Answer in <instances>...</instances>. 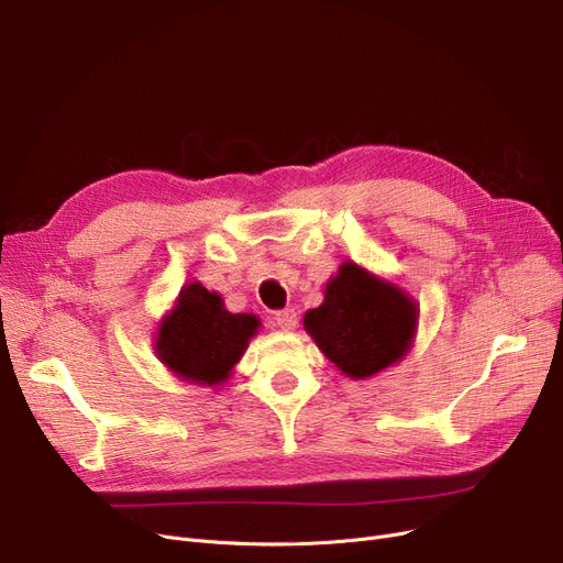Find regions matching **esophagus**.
Returning <instances> with one entry per match:
<instances>
[{
  "instance_id": "obj_1",
  "label": "esophagus",
  "mask_w": 563,
  "mask_h": 563,
  "mask_svg": "<svg viewBox=\"0 0 563 563\" xmlns=\"http://www.w3.org/2000/svg\"><path fill=\"white\" fill-rule=\"evenodd\" d=\"M274 319H276V327L283 329V331H294V329H297V323H299L297 312H294V308H285V310L276 312Z\"/></svg>"
}]
</instances>
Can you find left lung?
<instances>
[{
	"label": "left lung",
	"instance_id": "left-lung-1",
	"mask_svg": "<svg viewBox=\"0 0 563 563\" xmlns=\"http://www.w3.org/2000/svg\"><path fill=\"white\" fill-rule=\"evenodd\" d=\"M418 306L404 289L344 262L327 283L323 303L303 327L319 351L349 378H369L399 363L418 329Z\"/></svg>",
	"mask_w": 563,
	"mask_h": 563
}]
</instances>
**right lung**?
<instances>
[{
  "mask_svg": "<svg viewBox=\"0 0 563 563\" xmlns=\"http://www.w3.org/2000/svg\"><path fill=\"white\" fill-rule=\"evenodd\" d=\"M257 329L255 314H232L217 291L189 283L162 319L155 351L183 380L212 388L228 380Z\"/></svg>",
  "mask_w": 563,
  "mask_h": 563,
  "instance_id": "right-lung-1",
  "label": "right lung"
}]
</instances>
